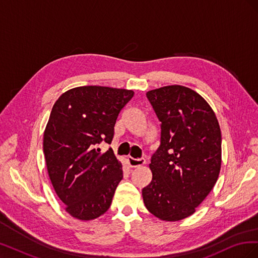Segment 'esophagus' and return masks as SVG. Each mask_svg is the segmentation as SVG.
I'll return each instance as SVG.
<instances>
[{
  "label": "esophagus",
  "mask_w": 258,
  "mask_h": 258,
  "mask_svg": "<svg viewBox=\"0 0 258 258\" xmlns=\"http://www.w3.org/2000/svg\"><path fill=\"white\" fill-rule=\"evenodd\" d=\"M128 165L131 168H138L141 167L143 165H145V159L142 158H132V157H128Z\"/></svg>",
  "instance_id": "esophagus-1"
}]
</instances>
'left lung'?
I'll return each mask as SVG.
<instances>
[{"mask_svg": "<svg viewBox=\"0 0 258 258\" xmlns=\"http://www.w3.org/2000/svg\"><path fill=\"white\" fill-rule=\"evenodd\" d=\"M146 97L161 122V137L143 201L159 220L181 221L195 213L218 178L220 123L207 101L185 86H165L147 91Z\"/></svg>", "mask_w": 258, "mask_h": 258, "instance_id": "obj_1", "label": "left lung"}]
</instances>
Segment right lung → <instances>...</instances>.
Instances as JSON below:
<instances>
[{
  "label": "right lung",
  "mask_w": 258,
  "mask_h": 258,
  "mask_svg": "<svg viewBox=\"0 0 258 258\" xmlns=\"http://www.w3.org/2000/svg\"><path fill=\"white\" fill-rule=\"evenodd\" d=\"M135 92L128 89L82 86L59 97L44 131L43 150L54 191L67 212L92 221L110 208L122 178L121 162L111 144L120 111Z\"/></svg>",
  "instance_id": "1"
}]
</instances>
